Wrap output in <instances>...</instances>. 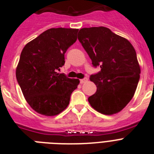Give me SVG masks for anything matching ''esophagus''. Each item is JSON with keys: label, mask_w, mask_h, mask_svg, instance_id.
I'll use <instances>...</instances> for the list:
<instances>
[{"label": "esophagus", "mask_w": 154, "mask_h": 154, "mask_svg": "<svg viewBox=\"0 0 154 154\" xmlns=\"http://www.w3.org/2000/svg\"><path fill=\"white\" fill-rule=\"evenodd\" d=\"M87 81H88V79H87V78L82 79L80 80V83H81V84H83V83H85V82H86Z\"/></svg>", "instance_id": "1"}]
</instances>
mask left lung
Returning <instances> with one entry per match:
<instances>
[{
	"mask_svg": "<svg viewBox=\"0 0 154 154\" xmlns=\"http://www.w3.org/2000/svg\"><path fill=\"white\" fill-rule=\"evenodd\" d=\"M78 39L101 71L90 76L97 87L88 99L91 106L104 115L120 112L135 94L140 74L137 53L126 38L106 27L80 29Z\"/></svg>",
	"mask_w": 154,
	"mask_h": 154,
	"instance_id": "1",
	"label": "left lung"
}]
</instances>
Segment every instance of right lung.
<instances>
[{"mask_svg":"<svg viewBox=\"0 0 154 154\" xmlns=\"http://www.w3.org/2000/svg\"><path fill=\"white\" fill-rule=\"evenodd\" d=\"M79 29L50 28L24 46L16 78L27 103L35 112L54 116L67 108L71 94L79 84L58 73L65 53L77 40Z\"/></svg>","mask_w":154,"mask_h":154,"instance_id":"1","label":"right lung"}]
</instances>
